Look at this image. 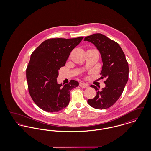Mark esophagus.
Masks as SVG:
<instances>
[{
	"instance_id": "obj_1",
	"label": "esophagus",
	"mask_w": 151,
	"mask_h": 151,
	"mask_svg": "<svg viewBox=\"0 0 151 151\" xmlns=\"http://www.w3.org/2000/svg\"><path fill=\"white\" fill-rule=\"evenodd\" d=\"M80 86L83 88H86L88 86V84L86 83H80Z\"/></svg>"
}]
</instances>
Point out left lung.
<instances>
[{
	"instance_id": "1",
	"label": "left lung",
	"mask_w": 151,
	"mask_h": 151,
	"mask_svg": "<svg viewBox=\"0 0 151 151\" xmlns=\"http://www.w3.org/2000/svg\"><path fill=\"white\" fill-rule=\"evenodd\" d=\"M84 41L93 43L100 51L103 63L100 74L106 78L105 87L100 91L97 86L91 85L96 91L93 99L88 104L97 109H105L113 105L119 99L129 79V68L125 55L119 44L101 33L87 36Z\"/></svg>"
}]
</instances>
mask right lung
I'll list each match as a JSON object with an SVG mask.
<instances>
[{"mask_svg": "<svg viewBox=\"0 0 151 151\" xmlns=\"http://www.w3.org/2000/svg\"><path fill=\"white\" fill-rule=\"evenodd\" d=\"M83 38L48 39L32 54L26 70L28 90L35 103L44 111L63 109L70 102L71 90L79 86L74 80L65 85L58 84L57 78L59 70Z\"/></svg>", "mask_w": 151, "mask_h": 151, "instance_id": "add662e5", "label": "right lung"}]
</instances>
